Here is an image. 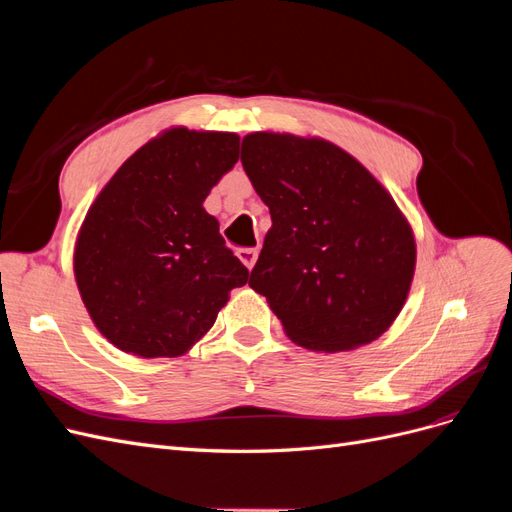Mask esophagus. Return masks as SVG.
<instances>
[{
    "label": "esophagus",
    "instance_id": "34e87169",
    "mask_svg": "<svg viewBox=\"0 0 512 512\" xmlns=\"http://www.w3.org/2000/svg\"><path fill=\"white\" fill-rule=\"evenodd\" d=\"M237 256H239V260L243 262V265H245L247 269H252V267L256 265L258 250H256V247H245V250H239V252H237Z\"/></svg>",
    "mask_w": 512,
    "mask_h": 512
}]
</instances>
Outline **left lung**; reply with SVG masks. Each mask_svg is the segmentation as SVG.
<instances>
[{
	"instance_id": "1",
	"label": "left lung",
	"mask_w": 512,
	"mask_h": 512,
	"mask_svg": "<svg viewBox=\"0 0 512 512\" xmlns=\"http://www.w3.org/2000/svg\"><path fill=\"white\" fill-rule=\"evenodd\" d=\"M241 164L271 228L250 275L294 344L344 352L399 316L416 267L393 196L348 151L318 136L252 132Z\"/></svg>"
}]
</instances>
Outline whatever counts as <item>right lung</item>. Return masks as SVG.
Returning a JSON list of instances; mask_svg holds the SVG:
<instances>
[{"label": "right lung", "instance_id": "1", "mask_svg": "<svg viewBox=\"0 0 512 512\" xmlns=\"http://www.w3.org/2000/svg\"><path fill=\"white\" fill-rule=\"evenodd\" d=\"M239 160V136L168 128L119 166L89 207L74 277L98 331L119 350L181 356L247 282L203 207Z\"/></svg>", "mask_w": 512, "mask_h": 512}]
</instances>
